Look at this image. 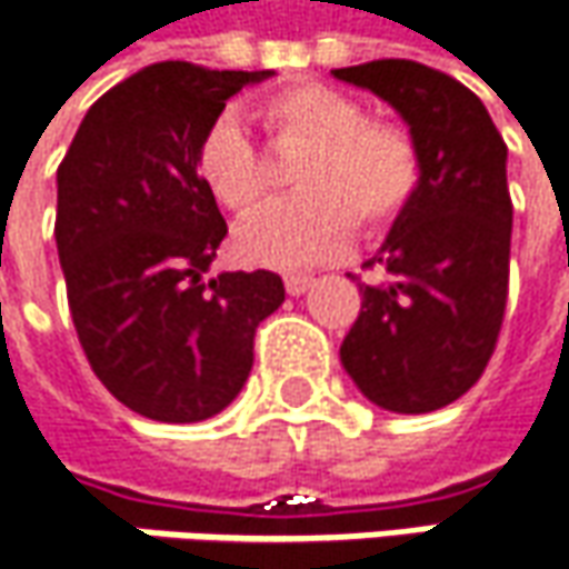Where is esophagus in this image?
<instances>
[{"instance_id": "obj_1", "label": "esophagus", "mask_w": 569, "mask_h": 569, "mask_svg": "<svg viewBox=\"0 0 569 569\" xmlns=\"http://www.w3.org/2000/svg\"><path fill=\"white\" fill-rule=\"evenodd\" d=\"M283 283L289 296H302V292H309L315 280H311V277H302V273H289Z\"/></svg>"}]
</instances>
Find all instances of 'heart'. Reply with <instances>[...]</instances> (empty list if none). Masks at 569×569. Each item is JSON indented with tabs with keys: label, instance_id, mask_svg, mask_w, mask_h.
Instances as JSON below:
<instances>
[{
	"label": "heart",
	"instance_id": "obj_1",
	"mask_svg": "<svg viewBox=\"0 0 569 569\" xmlns=\"http://www.w3.org/2000/svg\"><path fill=\"white\" fill-rule=\"evenodd\" d=\"M260 123L283 152H302L292 184L302 193L258 212L238 229V254L260 267H309L340 254L359 222L391 226L420 184L408 130L369 120L347 91L299 82L260 104ZM197 174L226 210L254 212L270 193L254 142L232 117L216 120L197 149Z\"/></svg>",
	"mask_w": 569,
	"mask_h": 569
}]
</instances>
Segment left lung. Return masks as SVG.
I'll list each match as a JSON object with an SVG mask.
<instances>
[{"mask_svg": "<svg viewBox=\"0 0 569 569\" xmlns=\"http://www.w3.org/2000/svg\"><path fill=\"white\" fill-rule=\"evenodd\" d=\"M408 123L420 184L359 283L362 309L340 343L357 388L385 410L430 413L481 379L497 347L509 289L512 200L507 142L481 98L413 60L333 69Z\"/></svg>", "mask_w": 569, "mask_h": 569, "instance_id": "1", "label": "left lung"}]
</instances>
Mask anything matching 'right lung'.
<instances>
[{
    "mask_svg": "<svg viewBox=\"0 0 569 569\" xmlns=\"http://www.w3.org/2000/svg\"><path fill=\"white\" fill-rule=\"evenodd\" d=\"M270 69L168 60L101 94L57 171V251L88 362L120 405L197 423L238 398L254 331L283 306L270 270L207 277L226 219L197 149L226 101Z\"/></svg>",
    "mask_w": 569,
    "mask_h": 569,
    "instance_id": "1",
    "label": "right lung"
}]
</instances>
